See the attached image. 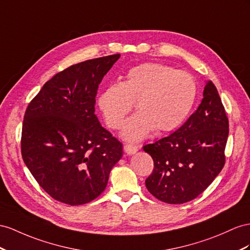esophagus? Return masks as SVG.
Masks as SVG:
<instances>
[{
	"label": "esophagus",
	"instance_id": "34e87169",
	"mask_svg": "<svg viewBox=\"0 0 250 250\" xmlns=\"http://www.w3.org/2000/svg\"><path fill=\"white\" fill-rule=\"evenodd\" d=\"M124 149H125V152L126 153V154L132 155V154H134V153L137 152L138 146H134V145H130V144H125V146H124Z\"/></svg>",
	"mask_w": 250,
	"mask_h": 250
}]
</instances>
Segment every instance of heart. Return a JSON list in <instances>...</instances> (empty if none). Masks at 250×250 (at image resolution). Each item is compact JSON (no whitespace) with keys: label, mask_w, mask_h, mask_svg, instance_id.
<instances>
[{"label":"heart","mask_w":250,"mask_h":250,"mask_svg":"<svg viewBox=\"0 0 250 250\" xmlns=\"http://www.w3.org/2000/svg\"><path fill=\"white\" fill-rule=\"evenodd\" d=\"M196 93V82L189 73L146 62L130 68L124 81L105 86L97 104L106 125L115 130L135 104L137 113L125 121L120 135L137 143L154 131L161 134L180 126L193 107Z\"/></svg>","instance_id":"obj_1"}]
</instances>
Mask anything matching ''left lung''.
Returning a JSON list of instances; mask_svg holds the SVG:
<instances>
[{"instance_id":"8db88e82","label":"left lung","mask_w":250,"mask_h":250,"mask_svg":"<svg viewBox=\"0 0 250 250\" xmlns=\"http://www.w3.org/2000/svg\"><path fill=\"white\" fill-rule=\"evenodd\" d=\"M197 110L169 136L144 146L154 162L146 187L157 200L184 204L194 200L225 165L229 124L212 81H207Z\"/></svg>"}]
</instances>
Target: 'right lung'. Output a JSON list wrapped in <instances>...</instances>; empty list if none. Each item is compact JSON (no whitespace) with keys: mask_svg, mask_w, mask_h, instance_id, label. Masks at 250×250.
<instances>
[{"mask_svg":"<svg viewBox=\"0 0 250 250\" xmlns=\"http://www.w3.org/2000/svg\"><path fill=\"white\" fill-rule=\"evenodd\" d=\"M119 57L86 60L56 74L26 108L23 161L56 201L70 206L92 202L123 156V144L95 115L100 82Z\"/></svg>","mask_w":250,"mask_h":250,"instance_id":"add662e5","label":"right lung"}]
</instances>
